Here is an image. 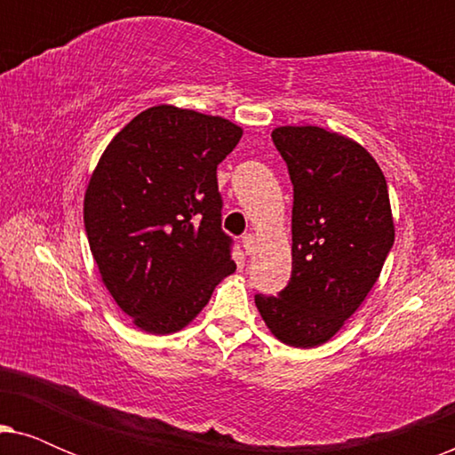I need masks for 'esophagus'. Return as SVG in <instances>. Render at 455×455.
<instances>
[{"label": "esophagus", "mask_w": 455, "mask_h": 455, "mask_svg": "<svg viewBox=\"0 0 455 455\" xmlns=\"http://www.w3.org/2000/svg\"><path fill=\"white\" fill-rule=\"evenodd\" d=\"M242 246H244V251H246L248 254H252L254 248H257V238H254V234L242 235Z\"/></svg>", "instance_id": "obj_1"}]
</instances>
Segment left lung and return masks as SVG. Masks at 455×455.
<instances>
[{"label":"left lung","mask_w":455,"mask_h":455,"mask_svg":"<svg viewBox=\"0 0 455 455\" xmlns=\"http://www.w3.org/2000/svg\"><path fill=\"white\" fill-rule=\"evenodd\" d=\"M294 184L291 277L279 296H254L283 344H325L356 313L394 246L387 182L356 140L319 126L271 132Z\"/></svg>","instance_id":"8db88e82"}]
</instances>
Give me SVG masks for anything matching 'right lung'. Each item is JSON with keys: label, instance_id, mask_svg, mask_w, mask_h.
<instances>
[{"label": "right lung", "instance_id": "obj_1", "mask_svg": "<svg viewBox=\"0 0 455 455\" xmlns=\"http://www.w3.org/2000/svg\"><path fill=\"white\" fill-rule=\"evenodd\" d=\"M242 128L220 116L155 105L105 148L84 192L99 275L140 331L176 333L232 275L217 165Z\"/></svg>", "mask_w": 455, "mask_h": 455}]
</instances>
